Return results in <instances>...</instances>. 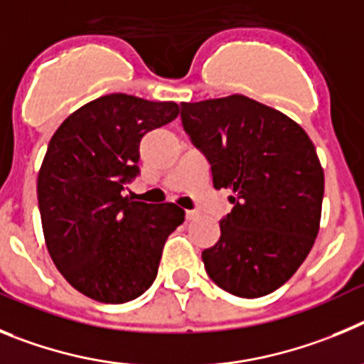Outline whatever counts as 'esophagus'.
Here are the masks:
<instances>
[{
  "label": "esophagus",
  "instance_id": "obj_1",
  "mask_svg": "<svg viewBox=\"0 0 364 364\" xmlns=\"http://www.w3.org/2000/svg\"><path fill=\"white\" fill-rule=\"evenodd\" d=\"M198 212H194V210H186L185 212V218H186V221H192V219H196L198 218Z\"/></svg>",
  "mask_w": 364,
  "mask_h": 364
}]
</instances>
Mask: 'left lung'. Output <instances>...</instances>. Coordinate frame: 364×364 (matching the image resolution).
Here are the masks:
<instances>
[{
    "mask_svg": "<svg viewBox=\"0 0 364 364\" xmlns=\"http://www.w3.org/2000/svg\"><path fill=\"white\" fill-rule=\"evenodd\" d=\"M181 119L215 188L232 190L219 241L201 254L206 274L237 297L274 292L319 232L325 172L316 146L296 121L243 94L181 103Z\"/></svg>",
    "mask_w": 364,
    "mask_h": 364,
    "instance_id": "1",
    "label": "left lung"
}]
</instances>
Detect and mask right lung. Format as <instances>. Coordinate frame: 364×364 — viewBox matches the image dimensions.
<instances>
[{
	"label": "right lung",
	"instance_id": "obj_1",
	"mask_svg": "<svg viewBox=\"0 0 364 364\" xmlns=\"http://www.w3.org/2000/svg\"><path fill=\"white\" fill-rule=\"evenodd\" d=\"M179 105L109 94L60 125L38 174L45 243L77 292L119 304L158 276L166 239L185 221L174 203L149 205L123 194L139 168L146 132L174 121Z\"/></svg>",
	"mask_w": 364,
	"mask_h": 364
}]
</instances>
